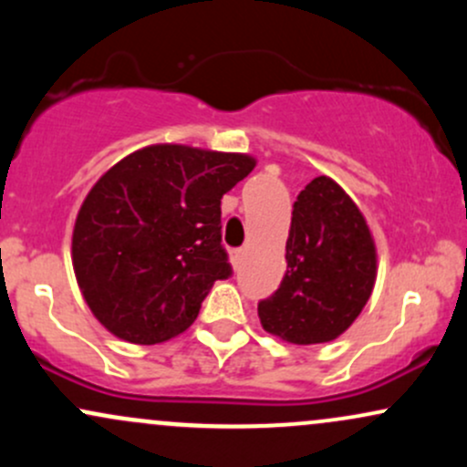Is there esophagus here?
Listing matches in <instances>:
<instances>
[{"label":"esophagus","mask_w":467,"mask_h":467,"mask_svg":"<svg viewBox=\"0 0 467 467\" xmlns=\"http://www.w3.org/2000/svg\"><path fill=\"white\" fill-rule=\"evenodd\" d=\"M241 256H244V250H234V259L241 261Z\"/></svg>","instance_id":"1"}]
</instances>
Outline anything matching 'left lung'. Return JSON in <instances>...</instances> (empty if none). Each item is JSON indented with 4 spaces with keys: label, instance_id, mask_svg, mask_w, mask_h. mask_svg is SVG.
<instances>
[{
    "label": "left lung",
    "instance_id": "obj_1",
    "mask_svg": "<svg viewBox=\"0 0 467 467\" xmlns=\"http://www.w3.org/2000/svg\"><path fill=\"white\" fill-rule=\"evenodd\" d=\"M287 272L259 301L265 331L294 345L329 342L349 329L375 283V245L356 203L334 180L298 192L285 245Z\"/></svg>",
    "mask_w": 467,
    "mask_h": 467
}]
</instances>
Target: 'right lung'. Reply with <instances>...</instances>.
<instances>
[{"instance_id":"obj_1","label":"right lung","mask_w":467,"mask_h":467,"mask_svg":"<svg viewBox=\"0 0 467 467\" xmlns=\"http://www.w3.org/2000/svg\"><path fill=\"white\" fill-rule=\"evenodd\" d=\"M252 169L250 155L155 144L96 182L72 261L85 303L111 334L155 345L189 329L215 281L233 276L222 197Z\"/></svg>"}]
</instances>
